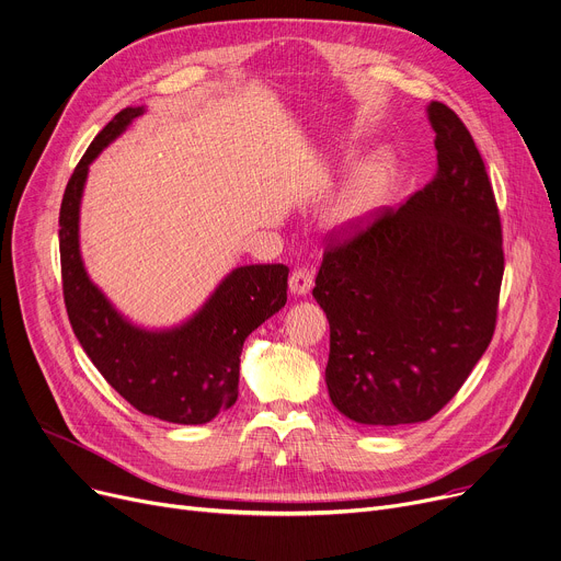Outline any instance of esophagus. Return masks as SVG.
I'll return each instance as SVG.
<instances>
[{
    "instance_id": "esophagus-1",
    "label": "esophagus",
    "mask_w": 561,
    "mask_h": 561,
    "mask_svg": "<svg viewBox=\"0 0 561 561\" xmlns=\"http://www.w3.org/2000/svg\"><path fill=\"white\" fill-rule=\"evenodd\" d=\"M288 288L293 295H307L313 288V271L311 268H295L290 273Z\"/></svg>"
}]
</instances>
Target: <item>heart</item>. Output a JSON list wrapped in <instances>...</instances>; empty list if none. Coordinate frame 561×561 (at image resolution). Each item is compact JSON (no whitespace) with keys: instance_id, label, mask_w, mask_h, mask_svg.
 <instances>
[{"instance_id":"obj_1","label":"heart","mask_w":561,"mask_h":561,"mask_svg":"<svg viewBox=\"0 0 561 561\" xmlns=\"http://www.w3.org/2000/svg\"><path fill=\"white\" fill-rule=\"evenodd\" d=\"M387 185H389V168L382 161L365 163L358 172H355V176L351 179V183L346 185V190L333 206L331 224L337 228L340 226L344 228L367 219L380 206Z\"/></svg>"}]
</instances>
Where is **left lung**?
Listing matches in <instances>:
<instances>
[{
    "mask_svg": "<svg viewBox=\"0 0 561 561\" xmlns=\"http://www.w3.org/2000/svg\"><path fill=\"white\" fill-rule=\"evenodd\" d=\"M438 172L398 210L327 239L313 297L331 327L327 387L363 425L430 421L485 353L503 279L501 217L472 134L430 103Z\"/></svg>",
    "mask_w": 561,
    "mask_h": 561,
    "instance_id": "8db88e82",
    "label": "left lung"
}]
</instances>
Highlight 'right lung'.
Returning <instances> with one entry per match:
<instances>
[{
    "label": "right lung",
    "instance_id": "obj_1",
    "mask_svg": "<svg viewBox=\"0 0 561 561\" xmlns=\"http://www.w3.org/2000/svg\"><path fill=\"white\" fill-rule=\"evenodd\" d=\"M142 107L118 112L76 165L60 206L62 293L69 322L103 378L140 414L179 425H201L234 404L239 355L245 337L286 304L288 268H234L185 324L145 331L127 322L89 279L80 257V198L91 161Z\"/></svg>",
    "mask_w": 561,
    "mask_h": 561
}]
</instances>
